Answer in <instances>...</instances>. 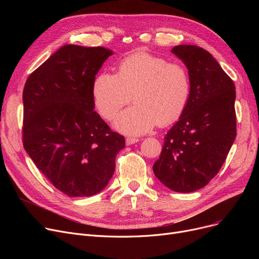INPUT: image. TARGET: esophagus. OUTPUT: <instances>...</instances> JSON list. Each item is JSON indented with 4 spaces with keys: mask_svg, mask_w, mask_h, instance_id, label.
<instances>
[{
    "mask_svg": "<svg viewBox=\"0 0 259 259\" xmlns=\"http://www.w3.org/2000/svg\"><path fill=\"white\" fill-rule=\"evenodd\" d=\"M139 141H140L139 139H135V138H127V139H126V144L129 146V145L138 143Z\"/></svg>",
    "mask_w": 259,
    "mask_h": 259,
    "instance_id": "34e87169",
    "label": "esophagus"
}]
</instances>
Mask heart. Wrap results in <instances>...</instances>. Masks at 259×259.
I'll return each instance as SVG.
<instances>
[{
  "label": "heart",
  "instance_id": "b5f03b06",
  "mask_svg": "<svg viewBox=\"0 0 259 259\" xmlns=\"http://www.w3.org/2000/svg\"><path fill=\"white\" fill-rule=\"evenodd\" d=\"M92 93L100 114L112 119L131 101L115 120L128 134H142L157 126L165 127L184 113L191 93L186 68L145 51L135 52L118 65L117 74L103 72L94 79Z\"/></svg>",
  "mask_w": 259,
  "mask_h": 259
}]
</instances>
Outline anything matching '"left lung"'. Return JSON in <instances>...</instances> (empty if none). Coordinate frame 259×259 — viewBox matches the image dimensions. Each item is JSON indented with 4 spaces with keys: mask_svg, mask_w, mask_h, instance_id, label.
<instances>
[{
    "mask_svg": "<svg viewBox=\"0 0 259 259\" xmlns=\"http://www.w3.org/2000/svg\"><path fill=\"white\" fill-rule=\"evenodd\" d=\"M188 68L191 93L179 121L167 132L156 178L175 192L189 193L219 173L236 138L235 85L207 50L179 45L171 50Z\"/></svg>",
    "mask_w": 259,
    "mask_h": 259,
    "instance_id": "8db88e82",
    "label": "left lung"
}]
</instances>
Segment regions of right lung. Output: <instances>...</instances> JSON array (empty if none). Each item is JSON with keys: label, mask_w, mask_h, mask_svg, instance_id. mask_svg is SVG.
I'll return each instance as SVG.
<instances>
[{"label": "right lung", "mask_w": 259, "mask_h": 259, "mask_svg": "<svg viewBox=\"0 0 259 259\" xmlns=\"http://www.w3.org/2000/svg\"><path fill=\"white\" fill-rule=\"evenodd\" d=\"M113 52L65 45L27 78L23 145L37 169L69 197L101 192L112 178L125 138L95 112L92 87Z\"/></svg>", "instance_id": "right-lung-1"}]
</instances>
